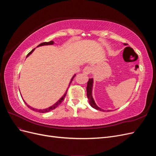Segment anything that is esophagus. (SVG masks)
Instances as JSON below:
<instances>
[{"label":"esophagus","mask_w":156,"mask_h":156,"mask_svg":"<svg viewBox=\"0 0 156 156\" xmlns=\"http://www.w3.org/2000/svg\"><path fill=\"white\" fill-rule=\"evenodd\" d=\"M92 68L90 67V66H86L83 69V73L85 74V75H88L91 73L92 72Z\"/></svg>","instance_id":"1"}]
</instances>
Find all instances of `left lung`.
<instances>
[{"instance_id": "8db88e82", "label": "left lung", "mask_w": 156, "mask_h": 156, "mask_svg": "<svg viewBox=\"0 0 156 156\" xmlns=\"http://www.w3.org/2000/svg\"><path fill=\"white\" fill-rule=\"evenodd\" d=\"M124 45H126V44H124ZM92 84H93V79H89L88 82L87 83V97L89 100V103L90 105L92 106V107H93L94 108H95L96 110H100L101 111H105L104 110H102L101 108H99L96 104L95 103V101H94V99L92 98ZM111 111V110H109Z\"/></svg>"}]
</instances>
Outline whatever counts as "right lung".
Instances as JSON below:
<instances>
[{"label": "right lung", "mask_w": 156, "mask_h": 156, "mask_svg": "<svg viewBox=\"0 0 156 156\" xmlns=\"http://www.w3.org/2000/svg\"><path fill=\"white\" fill-rule=\"evenodd\" d=\"M54 44V42H53V41H49V42H43V43H41V44H40V45H37V47H39V46H41V45H53ZM35 49H32L30 53L27 55V56H29L33 51H34V50ZM75 76V75H74V76L72 77V80H71V81H70V83H69V85H70V84H71V83L72 82V81H73V79L74 78V77ZM68 90H66V93H65V94L61 98L60 100L56 102L55 104H54L53 106H51V107H49V108H45V109H41V110H39V109H36V108H32V107H30V106H29L28 105L27 103H25V104L27 105V107H29V108H30V109H32V111H36V112H43V113H44V112H49V111H52V110H53V109H55V108H56V107H58L60 104H61V103H62L63 101H64V98H65V96H66V94H67V91H68Z\"/></svg>", "instance_id": "obj_1"}]
</instances>
